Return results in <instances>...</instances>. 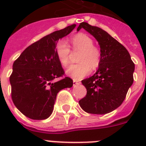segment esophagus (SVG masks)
<instances>
[{"mask_svg": "<svg viewBox=\"0 0 146 146\" xmlns=\"http://www.w3.org/2000/svg\"><path fill=\"white\" fill-rule=\"evenodd\" d=\"M80 84V81H77L76 80H73V86H74V87H75V86H78V85Z\"/></svg>", "mask_w": 146, "mask_h": 146, "instance_id": "1", "label": "esophagus"}]
</instances>
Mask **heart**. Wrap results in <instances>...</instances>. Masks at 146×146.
Wrapping results in <instances>:
<instances>
[{
    "label": "heart",
    "mask_w": 146,
    "mask_h": 146,
    "mask_svg": "<svg viewBox=\"0 0 146 146\" xmlns=\"http://www.w3.org/2000/svg\"><path fill=\"white\" fill-rule=\"evenodd\" d=\"M72 51H80L77 62L79 64L72 65L67 69L66 74L74 80H80L91 72V69H96L102 61L100 49L94 45V41L85 33L74 35L69 39ZM56 55L60 64L66 66L69 64L70 49L65 42L60 41L56 45Z\"/></svg>",
    "instance_id": "b5f03b06"
}]
</instances>
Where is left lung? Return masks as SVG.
Segmentation results:
<instances>
[{"label": "left lung", "mask_w": 146, "mask_h": 146, "mask_svg": "<svg viewBox=\"0 0 146 146\" xmlns=\"http://www.w3.org/2000/svg\"><path fill=\"white\" fill-rule=\"evenodd\" d=\"M84 28L99 42L102 61L93 76L82 80L87 89L79 101L84 111L91 114H106L118 108L133 83L135 64L123 45L102 28L81 23L77 31Z\"/></svg>", "instance_id": "1"}]
</instances>
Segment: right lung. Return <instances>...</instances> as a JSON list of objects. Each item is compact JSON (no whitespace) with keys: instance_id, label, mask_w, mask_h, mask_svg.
I'll use <instances>...</instances> for the list:
<instances>
[{"instance_id":"1","label":"right lung","mask_w":146,"mask_h":146,"mask_svg":"<svg viewBox=\"0 0 146 146\" xmlns=\"http://www.w3.org/2000/svg\"><path fill=\"white\" fill-rule=\"evenodd\" d=\"M75 24L47 35L27 47L13 64L9 80L11 99L23 115L43 120L52 114L58 93L73 86L56 55L59 38L70 33Z\"/></svg>"}]
</instances>
